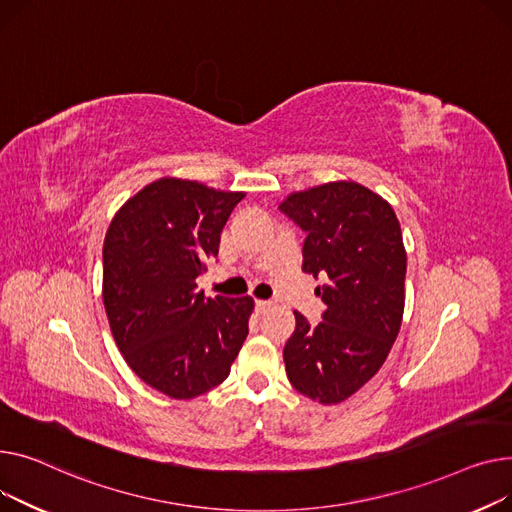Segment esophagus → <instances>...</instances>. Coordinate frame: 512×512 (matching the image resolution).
I'll return each mask as SVG.
<instances>
[{
	"instance_id": "34e87169",
	"label": "esophagus",
	"mask_w": 512,
	"mask_h": 512,
	"mask_svg": "<svg viewBox=\"0 0 512 512\" xmlns=\"http://www.w3.org/2000/svg\"><path fill=\"white\" fill-rule=\"evenodd\" d=\"M270 308H273V304L264 302V299H258V302H256V312H258V314H266Z\"/></svg>"
}]
</instances>
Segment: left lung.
<instances>
[{"instance_id": "left-lung-1", "label": "left lung", "mask_w": 512, "mask_h": 512, "mask_svg": "<svg viewBox=\"0 0 512 512\" xmlns=\"http://www.w3.org/2000/svg\"><path fill=\"white\" fill-rule=\"evenodd\" d=\"M283 213L302 227L304 270L328 281L316 289L322 322L295 314L285 372L297 393L322 405L355 395L382 368L405 310L407 252L399 219L380 194L357 182L293 192Z\"/></svg>"}]
</instances>
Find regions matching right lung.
Wrapping results in <instances>:
<instances>
[{
    "label": "right lung",
    "instance_id": "1",
    "mask_svg": "<svg viewBox=\"0 0 512 512\" xmlns=\"http://www.w3.org/2000/svg\"><path fill=\"white\" fill-rule=\"evenodd\" d=\"M244 196L161 177L128 198L107 229L103 304L111 335L132 372L171 399L219 386L248 337L250 295L196 291Z\"/></svg>",
    "mask_w": 512,
    "mask_h": 512
}]
</instances>
